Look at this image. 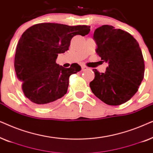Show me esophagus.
I'll list each match as a JSON object with an SVG mask.
<instances>
[{"instance_id": "1", "label": "esophagus", "mask_w": 153, "mask_h": 153, "mask_svg": "<svg viewBox=\"0 0 153 153\" xmlns=\"http://www.w3.org/2000/svg\"><path fill=\"white\" fill-rule=\"evenodd\" d=\"M88 69V68L87 67L84 66V65H82V66H81V70H82V71H85V70H87Z\"/></svg>"}]
</instances>
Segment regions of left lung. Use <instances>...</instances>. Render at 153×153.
I'll return each instance as SVG.
<instances>
[{"mask_svg": "<svg viewBox=\"0 0 153 153\" xmlns=\"http://www.w3.org/2000/svg\"><path fill=\"white\" fill-rule=\"evenodd\" d=\"M96 52L108 66L104 73L94 69L90 83L96 97L108 105L117 106L131 99L144 76V60L139 43L129 33L103 25L94 32Z\"/></svg>", "mask_w": 153, "mask_h": 153, "instance_id": "1", "label": "left lung"}]
</instances>
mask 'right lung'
Here are the masks:
<instances>
[{"instance_id": "obj_1", "label": "right lung", "mask_w": 153, "mask_h": 153, "mask_svg": "<svg viewBox=\"0 0 153 153\" xmlns=\"http://www.w3.org/2000/svg\"><path fill=\"white\" fill-rule=\"evenodd\" d=\"M90 28L42 23L23 33L16 47L14 69L23 92L30 101L45 107L65 95L69 77L81 68L77 63L65 68L56 60L58 54L69 49L73 37L85 36Z\"/></svg>"}]
</instances>
